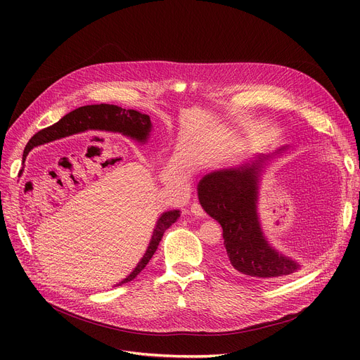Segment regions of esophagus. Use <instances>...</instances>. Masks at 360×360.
<instances>
[{"instance_id": "1", "label": "esophagus", "mask_w": 360, "mask_h": 360, "mask_svg": "<svg viewBox=\"0 0 360 360\" xmlns=\"http://www.w3.org/2000/svg\"><path fill=\"white\" fill-rule=\"evenodd\" d=\"M191 212L195 214V216H200V217H202L205 213H204V209L201 207V204L198 202V201H195V202H193L191 204Z\"/></svg>"}]
</instances>
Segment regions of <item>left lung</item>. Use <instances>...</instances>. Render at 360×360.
Here are the masks:
<instances>
[{"instance_id": "left-lung-1", "label": "left lung", "mask_w": 360, "mask_h": 360, "mask_svg": "<svg viewBox=\"0 0 360 360\" xmlns=\"http://www.w3.org/2000/svg\"><path fill=\"white\" fill-rule=\"evenodd\" d=\"M270 158L259 155L248 165L214 170L198 182L201 207L223 229L226 269L252 280H277L300 269L295 259L271 247L259 224L257 213L259 175Z\"/></svg>"}]
</instances>
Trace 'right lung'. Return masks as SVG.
I'll return each instance as SVG.
<instances>
[{
  "label": "right lung",
  "mask_w": 360,
  "mask_h": 360,
  "mask_svg": "<svg viewBox=\"0 0 360 360\" xmlns=\"http://www.w3.org/2000/svg\"><path fill=\"white\" fill-rule=\"evenodd\" d=\"M74 112L75 113L83 112V113H86L87 117H91L90 120H94V124H96V128H99V129L113 131V132H122L124 136L131 137L132 140H137L140 143H146V140L148 139V132L151 131L150 117L146 115V113H141V112L134 110V109H122V108L115 106V105L102 103V105L82 106V108L75 109V110H72L70 113H74ZM70 113H68V115H70ZM83 113H82V115H83ZM68 115H65L64 118H67ZM63 120H60L58 122L53 124L52 127H48L45 129H41L39 132H36V134L30 139V141L27 143V146L25 148L23 162L26 160V156L29 155V151L33 147L41 146L44 143H49L52 140H56V139H61V137L67 136V134H64V131H67V128L65 129H64V127L56 128V125H60L63 122ZM179 216H181L179 210H170V212L163 213L159 217V220L156 223V228L153 231V235H151V239H150V243H148L146 254L143 255V258L137 264V267L131 271L129 276H127L122 281H120L117 286H121V285H124V283L131 281L132 278H136L141 273V270L147 266L148 261L151 259V257H153V254L156 252V250L159 247V242L162 240V236H163L165 231L169 229L170 226H172L178 220Z\"/></svg>",
  "instance_id": "1"
}]
</instances>
